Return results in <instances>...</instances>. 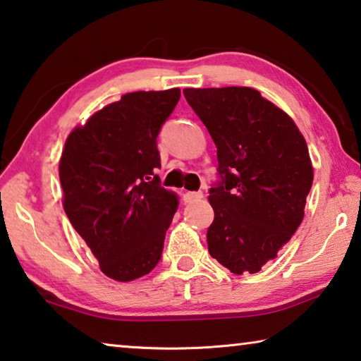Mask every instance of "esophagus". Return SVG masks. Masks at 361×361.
Returning a JSON list of instances; mask_svg holds the SVG:
<instances>
[{"label": "esophagus", "instance_id": "34e87169", "mask_svg": "<svg viewBox=\"0 0 361 361\" xmlns=\"http://www.w3.org/2000/svg\"><path fill=\"white\" fill-rule=\"evenodd\" d=\"M202 196L204 194L201 192V191H188V192H185V201L186 202H196V201H201L202 199Z\"/></svg>", "mask_w": 361, "mask_h": 361}]
</instances>
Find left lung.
<instances>
[{
  "mask_svg": "<svg viewBox=\"0 0 361 361\" xmlns=\"http://www.w3.org/2000/svg\"><path fill=\"white\" fill-rule=\"evenodd\" d=\"M216 146L209 252L234 274L257 273L304 219L313 167L294 120L249 87L185 88Z\"/></svg>",
  "mask_w": 361,
  "mask_h": 361,
  "instance_id": "1",
  "label": "left lung"
}]
</instances>
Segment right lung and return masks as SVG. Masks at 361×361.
Segmentation results:
<instances>
[{"mask_svg":"<svg viewBox=\"0 0 361 361\" xmlns=\"http://www.w3.org/2000/svg\"><path fill=\"white\" fill-rule=\"evenodd\" d=\"M180 96V88L127 93L66 140L62 205L101 271L116 281H133L157 265L178 209V196L159 185L156 138Z\"/></svg>","mask_w":361,"mask_h":361,"instance_id":"obj_1","label":"right lung"}]
</instances>
